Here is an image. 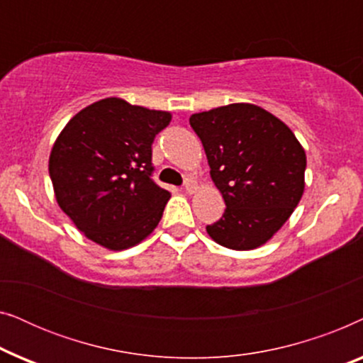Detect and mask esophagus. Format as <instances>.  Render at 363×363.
Returning a JSON list of instances; mask_svg holds the SVG:
<instances>
[{"label":"esophagus","mask_w":363,"mask_h":363,"mask_svg":"<svg viewBox=\"0 0 363 363\" xmlns=\"http://www.w3.org/2000/svg\"><path fill=\"white\" fill-rule=\"evenodd\" d=\"M183 190H185L186 193H195L196 190V183L190 180V178H186L185 183H183Z\"/></svg>","instance_id":"esophagus-1"}]
</instances>
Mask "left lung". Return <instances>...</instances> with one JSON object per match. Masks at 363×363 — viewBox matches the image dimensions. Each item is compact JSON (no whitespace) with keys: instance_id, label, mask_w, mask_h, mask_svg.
<instances>
[{"instance_id":"1","label":"left lung","mask_w":363,"mask_h":363,"mask_svg":"<svg viewBox=\"0 0 363 363\" xmlns=\"http://www.w3.org/2000/svg\"><path fill=\"white\" fill-rule=\"evenodd\" d=\"M211 180L226 210L208 235L247 251L264 245L289 220L304 193L306 152L284 122L252 104L193 113Z\"/></svg>"}]
</instances>
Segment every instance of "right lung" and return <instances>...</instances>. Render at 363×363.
I'll list each match as a JSON object with an SVG mask.
<instances>
[{"mask_svg": "<svg viewBox=\"0 0 363 363\" xmlns=\"http://www.w3.org/2000/svg\"><path fill=\"white\" fill-rule=\"evenodd\" d=\"M170 121V112L108 97L59 133L49 177L61 210L89 240L121 251L155 230L170 193L152 180V143Z\"/></svg>", "mask_w": 363, "mask_h": 363, "instance_id": "obj_1", "label": "right lung"}]
</instances>
